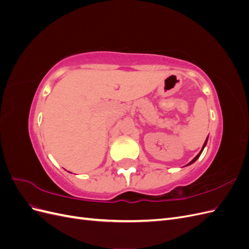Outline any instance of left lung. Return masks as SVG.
Instances as JSON below:
<instances>
[{"label":"left lung","instance_id":"8db88e82","mask_svg":"<svg viewBox=\"0 0 249 249\" xmlns=\"http://www.w3.org/2000/svg\"><path fill=\"white\" fill-rule=\"evenodd\" d=\"M207 141H208V137H207V139H206L205 143H203V145H202V147H201V149H200V152L198 153V155H197L196 157H195V158H194V159H193V160H192V161H191L190 163H188V164H187V166H188V165H191L192 163H194L195 161H196V160L198 159V158H199V156H200V155H201V153H202V150H203V148H205V147H206V145H207Z\"/></svg>","mask_w":249,"mask_h":249}]
</instances>
